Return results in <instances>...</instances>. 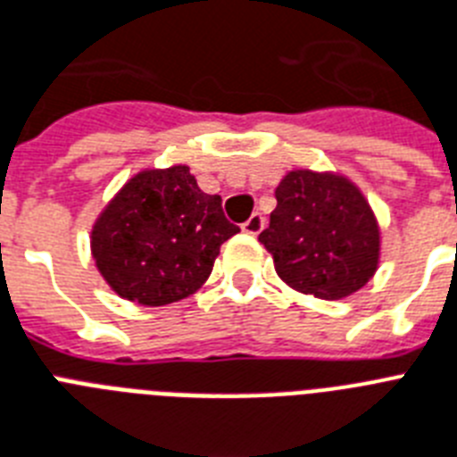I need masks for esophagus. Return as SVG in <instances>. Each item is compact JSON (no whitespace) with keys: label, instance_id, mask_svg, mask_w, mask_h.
Segmentation results:
<instances>
[{"label":"esophagus","instance_id":"1","mask_svg":"<svg viewBox=\"0 0 457 457\" xmlns=\"http://www.w3.org/2000/svg\"><path fill=\"white\" fill-rule=\"evenodd\" d=\"M263 224H266V220L262 217V212H254L240 228H243L245 233H250V236H259V233L263 231Z\"/></svg>","mask_w":457,"mask_h":457}]
</instances>
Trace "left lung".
Masks as SVG:
<instances>
[{"label":"left lung","instance_id":"obj_1","mask_svg":"<svg viewBox=\"0 0 457 457\" xmlns=\"http://www.w3.org/2000/svg\"><path fill=\"white\" fill-rule=\"evenodd\" d=\"M278 207L259 243L289 287L337 301L355 294L378 269L380 231L367 198L334 172L292 170L275 188Z\"/></svg>","mask_w":457,"mask_h":457}]
</instances>
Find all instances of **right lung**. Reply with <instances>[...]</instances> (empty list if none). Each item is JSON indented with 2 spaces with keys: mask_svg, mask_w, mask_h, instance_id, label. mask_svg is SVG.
I'll list each match as a JSON object with an SVG mask.
<instances>
[{
  "mask_svg": "<svg viewBox=\"0 0 457 457\" xmlns=\"http://www.w3.org/2000/svg\"><path fill=\"white\" fill-rule=\"evenodd\" d=\"M237 231L220 195L201 191L187 165H172L126 182L97 217L90 250L119 296L165 305L201 289L220 247Z\"/></svg>",
  "mask_w": 457,
  "mask_h": 457,
  "instance_id": "obj_1",
  "label": "right lung"
}]
</instances>
